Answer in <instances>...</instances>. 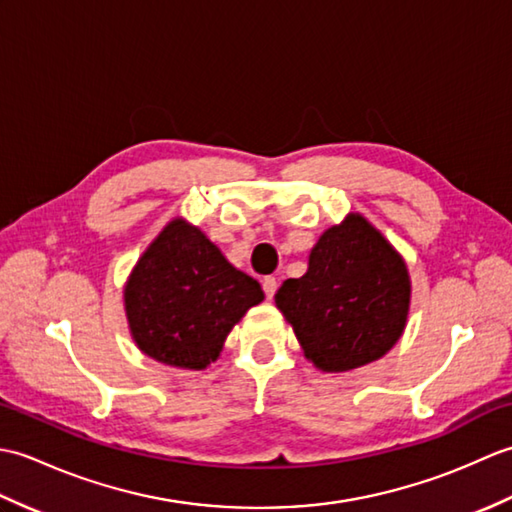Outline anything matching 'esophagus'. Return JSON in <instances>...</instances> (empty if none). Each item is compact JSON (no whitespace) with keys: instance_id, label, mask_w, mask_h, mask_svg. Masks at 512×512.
Masks as SVG:
<instances>
[{"instance_id":"34e87169","label":"esophagus","mask_w":512,"mask_h":512,"mask_svg":"<svg viewBox=\"0 0 512 512\" xmlns=\"http://www.w3.org/2000/svg\"><path fill=\"white\" fill-rule=\"evenodd\" d=\"M262 288H264V292H266V299L270 301V299L275 297V292H277V279H275V277H264Z\"/></svg>"}]
</instances>
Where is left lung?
<instances>
[{
	"mask_svg": "<svg viewBox=\"0 0 512 512\" xmlns=\"http://www.w3.org/2000/svg\"><path fill=\"white\" fill-rule=\"evenodd\" d=\"M409 295L402 257L365 217L352 213L321 235L308 273L284 281L275 303L314 365L347 372L396 345Z\"/></svg>",
	"mask_w": 512,
	"mask_h": 512,
	"instance_id": "8db88e82",
	"label": "left lung"
}]
</instances>
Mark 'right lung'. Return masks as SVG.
I'll return each instance as SVG.
<instances>
[{
  "label": "right lung",
  "instance_id": "1",
  "mask_svg": "<svg viewBox=\"0 0 512 512\" xmlns=\"http://www.w3.org/2000/svg\"><path fill=\"white\" fill-rule=\"evenodd\" d=\"M264 299L259 281L226 262L200 228L165 226L125 286L134 341L156 361L204 369L248 308Z\"/></svg>",
  "mask_w": 512,
  "mask_h": 512
}]
</instances>
